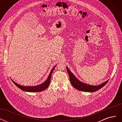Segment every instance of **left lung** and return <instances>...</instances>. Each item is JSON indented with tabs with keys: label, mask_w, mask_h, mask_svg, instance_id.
Here are the masks:
<instances>
[{
	"label": "left lung",
	"mask_w": 122,
	"mask_h": 122,
	"mask_svg": "<svg viewBox=\"0 0 122 122\" xmlns=\"http://www.w3.org/2000/svg\"><path fill=\"white\" fill-rule=\"evenodd\" d=\"M67 67V72L69 75L70 82H71L73 87H74L77 90H78L79 91L86 92H94L100 89L102 87L104 86L108 81V80H107L106 81L102 83V84L99 85L98 86H91V85L86 84V83H84L83 82L79 81L74 76V75L71 73V72L70 71V70L68 69V68L67 67Z\"/></svg>",
	"instance_id": "8db88e82"
}]
</instances>
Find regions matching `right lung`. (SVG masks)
<instances>
[{"mask_svg": "<svg viewBox=\"0 0 122 122\" xmlns=\"http://www.w3.org/2000/svg\"><path fill=\"white\" fill-rule=\"evenodd\" d=\"M55 67V66L53 67V68L51 70V71L49 74V75L48 77V78L47 80L44 82L43 83L41 84V85H39V86H21V85L18 84V83H16L15 82H14L13 80L12 81L14 84L16 85L17 86H18L19 88H20L21 90H23L24 91L26 92H42L44 90H45V89L48 87L49 85L50 82V80H51V75H52V72L53 71V70Z\"/></svg>", "mask_w": 122, "mask_h": 122, "instance_id": "add662e5", "label": "right lung"}]
</instances>
